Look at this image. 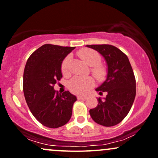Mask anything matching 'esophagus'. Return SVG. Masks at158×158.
<instances>
[{
  "label": "esophagus",
  "mask_w": 158,
  "mask_h": 158,
  "mask_svg": "<svg viewBox=\"0 0 158 158\" xmlns=\"http://www.w3.org/2000/svg\"><path fill=\"white\" fill-rule=\"evenodd\" d=\"M87 98V96H84V95H78L77 96V99L79 100H85V99Z\"/></svg>",
  "instance_id": "esophagus-1"
}]
</instances>
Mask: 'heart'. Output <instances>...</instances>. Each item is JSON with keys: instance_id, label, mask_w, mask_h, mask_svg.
<instances>
[{"instance_id": "heart-1", "label": "heart", "mask_w": 158, "mask_h": 158, "mask_svg": "<svg viewBox=\"0 0 158 158\" xmlns=\"http://www.w3.org/2000/svg\"><path fill=\"white\" fill-rule=\"evenodd\" d=\"M79 57L89 66H93L92 69V74L98 81H103L107 76V69L104 66L100 65L101 56L97 51L92 49L85 48L79 51ZM70 56H67L64 60L61 65L63 73L67 74L69 73V65ZM94 79L92 77H74L69 82V86L70 90L76 94H83L94 85Z\"/></svg>"}]
</instances>
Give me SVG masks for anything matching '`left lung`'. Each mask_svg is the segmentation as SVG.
Listing matches in <instances>:
<instances>
[{"label": "left lung", "mask_w": 158, "mask_h": 158, "mask_svg": "<svg viewBox=\"0 0 158 158\" xmlns=\"http://www.w3.org/2000/svg\"><path fill=\"white\" fill-rule=\"evenodd\" d=\"M97 51L107 64L106 79L95 89L107 93L104 98H98V105L89 110L98 124L113 127L119 123L130 110L135 97V78L129 58L117 47L110 44L86 45Z\"/></svg>", "instance_id": "obj_1"}]
</instances>
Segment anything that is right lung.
Segmentation results:
<instances>
[{"instance_id": "add662e5", "label": "right lung", "mask_w": 158, "mask_h": 158, "mask_svg": "<svg viewBox=\"0 0 158 158\" xmlns=\"http://www.w3.org/2000/svg\"><path fill=\"white\" fill-rule=\"evenodd\" d=\"M75 48L44 44L26 62L23 85L25 99L35 118L44 127H63L71 118L77 98L69 91L59 94L54 85L62 78L64 58Z\"/></svg>"}]
</instances>
